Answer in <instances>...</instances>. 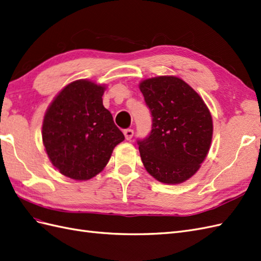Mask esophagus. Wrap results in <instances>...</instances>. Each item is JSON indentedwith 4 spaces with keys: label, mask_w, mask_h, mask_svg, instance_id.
<instances>
[{
    "label": "esophagus",
    "mask_w": 261,
    "mask_h": 261,
    "mask_svg": "<svg viewBox=\"0 0 261 261\" xmlns=\"http://www.w3.org/2000/svg\"><path fill=\"white\" fill-rule=\"evenodd\" d=\"M123 135L125 140H131L133 137V130L132 129H126L123 131Z\"/></svg>",
    "instance_id": "1"
}]
</instances>
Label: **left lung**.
Instances as JSON below:
<instances>
[{"label":"left lung","instance_id":"1","mask_svg":"<svg viewBox=\"0 0 261 261\" xmlns=\"http://www.w3.org/2000/svg\"><path fill=\"white\" fill-rule=\"evenodd\" d=\"M139 88L153 117L150 136L138 141L145 170L164 184L188 181L211 148L210 109L189 84L175 76L144 79Z\"/></svg>","mask_w":261,"mask_h":261}]
</instances>
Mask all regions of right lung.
Returning a JSON list of instances; mask_svg holds the SVG:
<instances>
[{
    "label": "right lung",
    "mask_w": 261,
    "mask_h": 261,
    "mask_svg": "<svg viewBox=\"0 0 261 261\" xmlns=\"http://www.w3.org/2000/svg\"><path fill=\"white\" fill-rule=\"evenodd\" d=\"M106 85L75 80L57 93L45 112L42 138L49 161L75 181L96 176L124 140L102 105Z\"/></svg>",
    "instance_id": "right-lung-1"
}]
</instances>
